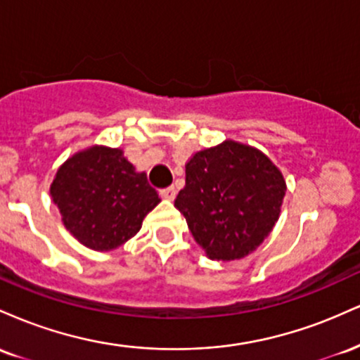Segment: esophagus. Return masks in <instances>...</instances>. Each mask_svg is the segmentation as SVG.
<instances>
[{
    "instance_id": "34e87169",
    "label": "esophagus",
    "mask_w": 360,
    "mask_h": 360,
    "mask_svg": "<svg viewBox=\"0 0 360 360\" xmlns=\"http://www.w3.org/2000/svg\"><path fill=\"white\" fill-rule=\"evenodd\" d=\"M160 196H162L164 200L172 201L176 198V188H174V186H169V188L160 189Z\"/></svg>"
}]
</instances>
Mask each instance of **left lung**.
Segmentation results:
<instances>
[{
	"label": "left lung",
	"mask_w": 360,
	"mask_h": 360,
	"mask_svg": "<svg viewBox=\"0 0 360 360\" xmlns=\"http://www.w3.org/2000/svg\"><path fill=\"white\" fill-rule=\"evenodd\" d=\"M286 181L266 154L225 140L196 152L186 164V186L174 206L194 240L213 260L254 252L278 221Z\"/></svg>",
	"instance_id": "obj_1"
}]
</instances>
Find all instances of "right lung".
<instances>
[{
	"label": "right lung",
	"instance_id": "add662e5",
	"mask_svg": "<svg viewBox=\"0 0 360 360\" xmlns=\"http://www.w3.org/2000/svg\"><path fill=\"white\" fill-rule=\"evenodd\" d=\"M51 196L65 229L82 245L101 252L134 237L160 201L146 172H135L123 150L103 146L65 160L53 177Z\"/></svg>",
	"mask_w": 360,
	"mask_h": 360
}]
</instances>
